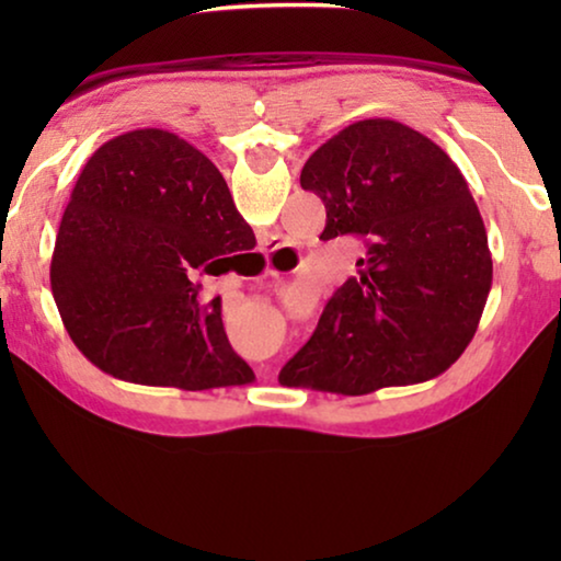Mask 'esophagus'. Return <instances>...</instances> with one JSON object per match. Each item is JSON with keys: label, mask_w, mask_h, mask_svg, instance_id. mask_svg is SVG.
<instances>
[{"label": "esophagus", "mask_w": 561, "mask_h": 561, "mask_svg": "<svg viewBox=\"0 0 561 561\" xmlns=\"http://www.w3.org/2000/svg\"><path fill=\"white\" fill-rule=\"evenodd\" d=\"M280 248V244H278V240H275V237H265V240H263V252H265V255H271V252L273 250H278ZM267 373V370H265ZM263 373V375H265Z\"/></svg>", "instance_id": "obj_1"}]
</instances>
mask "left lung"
Listing matches in <instances>:
<instances>
[{
    "label": "left lung",
    "instance_id": "obj_1",
    "mask_svg": "<svg viewBox=\"0 0 561 561\" xmlns=\"http://www.w3.org/2000/svg\"><path fill=\"white\" fill-rule=\"evenodd\" d=\"M301 186L327 206L321 240L359 234L365 257L280 386L363 396L457 363L478 332L493 260L455 160L403 122L363 119L311 152Z\"/></svg>",
    "mask_w": 561,
    "mask_h": 561
}]
</instances>
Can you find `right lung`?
Here are the masks:
<instances>
[{"label": "right lung", "mask_w": 561, "mask_h": 561, "mask_svg": "<svg viewBox=\"0 0 561 561\" xmlns=\"http://www.w3.org/2000/svg\"><path fill=\"white\" fill-rule=\"evenodd\" d=\"M255 248L217 165L165 129L106 140L76 181L50 263V288L83 357L137 386H248L221 301L202 273Z\"/></svg>", "instance_id": "add662e5"}]
</instances>
